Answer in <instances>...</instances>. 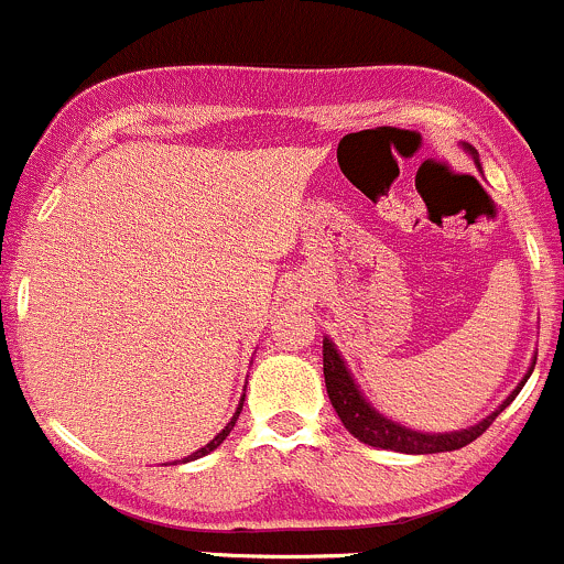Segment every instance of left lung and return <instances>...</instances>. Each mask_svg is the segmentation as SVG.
I'll use <instances>...</instances> for the list:
<instances>
[{"instance_id": "left-lung-1", "label": "left lung", "mask_w": 564, "mask_h": 564, "mask_svg": "<svg viewBox=\"0 0 564 564\" xmlns=\"http://www.w3.org/2000/svg\"><path fill=\"white\" fill-rule=\"evenodd\" d=\"M464 150L471 155L474 164L479 166L477 150L466 142H464ZM529 370H534V365L529 367ZM323 378H326L328 400H332L334 411H337V416L343 420V425L348 427L350 436L359 438V442H365V444H370V447L392 449V453L433 455V453H453V449L466 447V444H471L474 438L482 436V433L490 427V422H494L496 416H499L501 411H505L507 405L516 400V394L521 392V387L527 383L529 372L523 376V381L518 383L516 392H512L510 398H507L505 403L494 411V414L485 416V420L477 422V425L466 427V431H453V433H420V431H411V427L400 425V422L387 420L383 414H378V411L367 403L365 394L359 392L354 376L348 372V367H345L343 356L337 354V348H334L332 339H323Z\"/></svg>"}]
</instances>
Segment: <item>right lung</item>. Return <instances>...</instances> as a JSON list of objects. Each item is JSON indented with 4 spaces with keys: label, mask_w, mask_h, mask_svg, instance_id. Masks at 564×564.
Segmentation results:
<instances>
[{
    "label": "right lung",
    "mask_w": 564,
    "mask_h": 564,
    "mask_svg": "<svg viewBox=\"0 0 564 564\" xmlns=\"http://www.w3.org/2000/svg\"><path fill=\"white\" fill-rule=\"evenodd\" d=\"M241 409H243V398H241V403H238V411H236V414H232V420L227 422V427H225V431H221L219 436H214V442H208V444H205L203 449H197V453H192V455H188V458H183V464H188V460H197V458H203V455L214 453V449L219 447V444L225 442L227 436H230V431H232V427H236V422H238V414H241Z\"/></svg>",
    "instance_id": "right-lung-1"
}]
</instances>
